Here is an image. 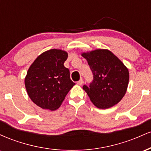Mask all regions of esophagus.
I'll return each mask as SVG.
<instances>
[{
    "label": "esophagus",
    "instance_id": "esophagus-1",
    "mask_svg": "<svg viewBox=\"0 0 151 151\" xmlns=\"http://www.w3.org/2000/svg\"><path fill=\"white\" fill-rule=\"evenodd\" d=\"M83 83H84V81H83V79H81L80 80L77 81V84H78V85H82V84H83Z\"/></svg>",
    "mask_w": 151,
    "mask_h": 151
}]
</instances>
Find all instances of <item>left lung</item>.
I'll list each match as a JSON object with an SVG mask.
<instances>
[{
  "mask_svg": "<svg viewBox=\"0 0 151 151\" xmlns=\"http://www.w3.org/2000/svg\"><path fill=\"white\" fill-rule=\"evenodd\" d=\"M81 56L87 60L93 75L89 86H83L93 104L101 109L117 104L127 91L129 81L127 67L106 49L83 52Z\"/></svg>",
  "mask_w": 151,
  "mask_h": 151,
  "instance_id": "obj_1",
  "label": "left lung"
}]
</instances>
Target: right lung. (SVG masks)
<instances>
[{
    "instance_id": "obj_1",
    "label": "right lung",
    "mask_w": 151,
    "mask_h": 151,
    "mask_svg": "<svg viewBox=\"0 0 151 151\" xmlns=\"http://www.w3.org/2000/svg\"><path fill=\"white\" fill-rule=\"evenodd\" d=\"M67 52L51 49L40 55L29 67L25 86L29 97L43 109L57 110L75 84L64 66Z\"/></svg>"
}]
</instances>
